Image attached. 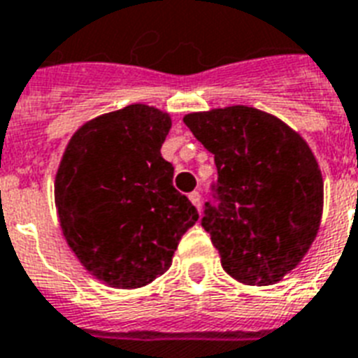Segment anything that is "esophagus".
<instances>
[{"label": "esophagus", "instance_id": "34e87169", "mask_svg": "<svg viewBox=\"0 0 358 358\" xmlns=\"http://www.w3.org/2000/svg\"><path fill=\"white\" fill-rule=\"evenodd\" d=\"M189 201L193 203V206H195V208H201V195H199V191H193V193H189Z\"/></svg>", "mask_w": 358, "mask_h": 358}]
</instances>
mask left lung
Segmentation results:
<instances>
[{
    "label": "left lung",
    "instance_id": "left-lung-1",
    "mask_svg": "<svg viewBox=\"0 0 358 358\" xmlns=\"http://www.w3.org/2000/svg\"><path fill=\"white\" fill-rule=\"evenodd\" d=\"M184 124L214 154L217 206L203 227L223 270L244 285H274L306 257L323 215V174L312 148L276 116L233 105Z\"/></svg>",
    "mask_w": 358,
    "mask_h": 358
}]
</instances>
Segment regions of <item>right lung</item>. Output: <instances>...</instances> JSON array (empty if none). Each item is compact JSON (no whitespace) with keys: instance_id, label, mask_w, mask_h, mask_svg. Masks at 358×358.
<instances>
[{"instance_id":"right-lung-1","label":"right lung","mask_w":358,"mask_h":358,"mask_svg":"<svg viewBox=\"0 0 358 358\" xmlns=\"http://www.w3.org/2000/svg\"><path fill=\"white\" fill-rule=\"evenodd\" d=\"M171 114L143 103L101 114L71 136L54 180L64 238L108 287L138 289L165 274L199 220L161 157Z\"/></svg>"}]
</instances>
